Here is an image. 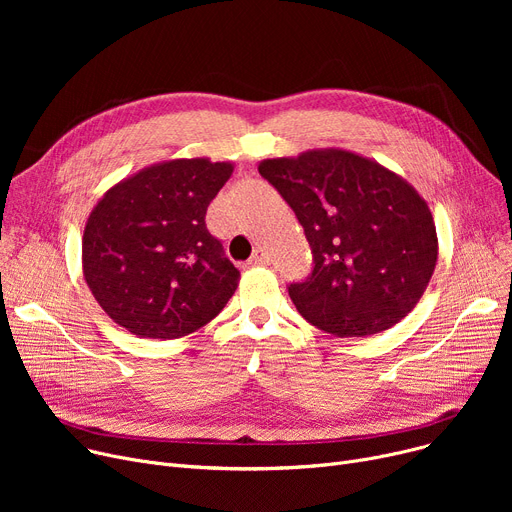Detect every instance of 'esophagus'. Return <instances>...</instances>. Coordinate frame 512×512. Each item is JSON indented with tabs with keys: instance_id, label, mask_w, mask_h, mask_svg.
Segmentation results:
<instances>
[{
	"instance_id": "1",
	"label": "esophagus",
	"mask_w": 512,
	"mask_h": 512,
	"mask_svg": "<svg viewBox=\"0 0 512 512\" xmlns=\"http://www.w3.org/2000/svg\"><path fill=\"white\" fill-rule=\"evenodd\" d=\"M251 263H255V265H265V263H270V253H267L265 249H257L255 253H253V257L249 259Z\"/></svg>"
}]
</instances>
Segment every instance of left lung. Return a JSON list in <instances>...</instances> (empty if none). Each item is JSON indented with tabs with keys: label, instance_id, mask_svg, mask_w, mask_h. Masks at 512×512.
<instances>
[{
	"label": "left lung",
	"instance_id": "1",
	"mask_svg": "<svg viewBox=\"0 0 512 512\" xmlns=\"http://www.w3.org/2000/svg\"><path fill=\"white\" fill-rule=\"evenodd\" d=\"M259 174L297 213L313 274L288 294L334 336L380 334L415 309L438 261L425 199L396 172L340 147L259 161Z\"/></svg>",
	"mask_w": 512,
	"mask_h": 512
}]
</instances>
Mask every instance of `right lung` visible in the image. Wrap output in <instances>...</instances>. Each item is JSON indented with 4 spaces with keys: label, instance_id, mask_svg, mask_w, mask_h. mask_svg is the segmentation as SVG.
<instances>
[{
    "label": "right lung",
    "instance_id": "right-lung-1",
    "mask_svg": "<svg viewBox=\"0 0 512 512\" xmlns=\"http://www.w3.org/2000/svg\"><path fill=\"white\" fill-rule=\"evenodd\" d=\"M232 172V161L209 157L157 161L97 201L83 232V276L120 328L172 340L226 307L240 272L205 213Z\"/></svg>",
    "mask_w": 512,
    "mask_h": 512
}]
</instances>
